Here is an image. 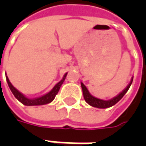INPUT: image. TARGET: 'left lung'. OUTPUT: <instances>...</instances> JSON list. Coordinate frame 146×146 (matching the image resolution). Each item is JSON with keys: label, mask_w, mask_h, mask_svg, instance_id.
<instances>
[{"label": "left lung", "mask_w": 146, "mask_h": 146, "mask_svg": "<svg viewBox=\"0 0 146 146\" xmlns=\"http://www.w3.org/2000/svg\"><path fill=\"white\" fill-rule=\"evenodd\" d=\"M132 80L130 81L129 84L127 86V88L123 90L119 95H117L116 97H115L114 98L110 99V100H108V101H104V100H102V99H98L97 98H94L93 96H92L89 92L88 91L87 88L85 87V85L81 83V87L82 90H83V94H84V100L85 102H87L88 104H89L90 106H92L93 107H97V108H102V109H105V108H108V107H110L112 106H114L115 104L117 103L121 98H123L124 96V94L127 92V90L129 89V88L131 86L132 83Z\"/></svg>", "instance_id": "obj_1"}]
</instances>
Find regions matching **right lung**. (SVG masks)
<instances>
[{
    "label": "right lung",
    "mask_w": 146,
    "mask_h": 146,
    "mask_svg": "<svg viewBox=\"0 0 146 146\" xmlns=\"http://www.w3.org/2000/svg\"><path fill=\"white\" fill-rule=\"evenodd\" d=\"M67 75V73H66L62 78V80L60 82H58L53 88L47 94L44 95L42 97L38 98H35V99H29V98H27L25 96H23L22 93L19 92L11 84V83L9 80L8 77L6 76V80H7V83H8V85L12 93L14 95V97L17 98L19 101L21 103H23L25 106H40V105H45V104H48L49 102H51L53 101V99L55 98V96L58 94V93L59 89H60V87L62 86V84H63L65 79H66V76Z\"/></svg>",
    "instance_id": "1"
}]
</instances>
